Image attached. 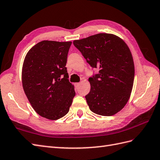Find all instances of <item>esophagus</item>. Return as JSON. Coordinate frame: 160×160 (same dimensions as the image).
Instances as JSON below:
<instances>
[{
  "mask_svg": "<svg viewBox=\"0 0 160 160\" xmlns=\"http://www.w3.org/2000/svg\"><path fill=\"white\" fill-rule=\"evenodd\" d=\"M80 82H78V83H76V84H75V85H76V87H78V86L80 85Z\"/></svg>",
  "mask_w": 160,
  "mask_h": 160,
  "instance_id": "obj_1",
  "label": "esophagus"
}]
</instances>
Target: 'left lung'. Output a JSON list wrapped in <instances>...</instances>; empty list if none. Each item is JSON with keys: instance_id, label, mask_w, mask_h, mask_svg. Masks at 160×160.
<instances>
[{"instance_id": "8db88e82", "label": "left lung", "mask_w": 160, "mask_h": 160, "mask_svg": "<svg viewBox=\"0 0 160 160\" xmlns=\"http://www.w3.org/2000/svg\"><path fill=\"white\" fill-rule=\"evenodd\" d=\"M73 43L92 68L99 69L88 78L91 91L85 98L90 109L98 115H115L128 101L133 87L134 65L128 45L118 36L107 33Z\"/></svg>"}]
</instances>
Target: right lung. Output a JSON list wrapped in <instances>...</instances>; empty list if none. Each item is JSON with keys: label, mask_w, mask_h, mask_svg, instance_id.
Wrapping results in <instances>:
<instances>
[{"label": "right lung", "mask_w": 160, "mask_h": 160, "mask_svg": "<svg viewBox=\"0 0 160 160\" xmlns=\"http://www.w3.org/2000/svg\"><path fill=\"white\" fill-rule=\"evenodd\" d=\"M71 44L42 40L30 49L23 61L24 92L34 111L48 120L66 115L76 95L65 67Z\"/></svg>", "instance_id": "add662e5"}]
</instances>
